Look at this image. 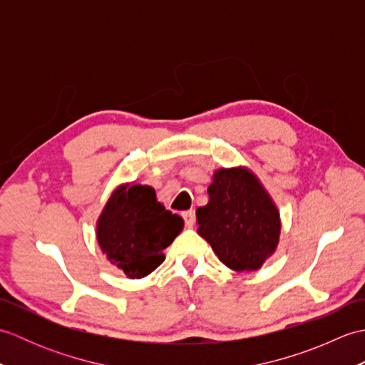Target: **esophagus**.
Returning <instances> with one entry per match:
<instances>
[{
    "label": "esophagus",
    "instance_id": "esophagus-1",
    "mask_svg": "<svg viewBox=\"0 0 365 365\" xmlns=\"http://www.w3.org/2000/svg\"><path fill=\"white\" fill-rule=\"evenodd\" d=\"M185 224H187V227H192L195 226V221H196V213L195 210H188V212H183L182 213Z\"/></svg>",
    "mask_w": 365,
    "mask_h": 365
}]
</instances>
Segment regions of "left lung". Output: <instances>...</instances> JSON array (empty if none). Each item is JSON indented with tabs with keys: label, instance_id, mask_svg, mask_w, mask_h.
I'll return each instance as SVG.
<instances>
[{
	"label": "left lung",
	"instance_id": "1",
	"mask_svg": "<svg viewBox=\"0 0 365 365\" xmlns=\"http://www.w3.org/2000/svg\"><path fill=\"white\" fill-rule=\"evenodd\" d=\"M208 204L196 210L197 234L235 271H254L274 252L281 220L259 178L245 168L218 169Z\"/></svg>",
	"mask_w": 365,
	"mask_h": 365
}]
</instances>
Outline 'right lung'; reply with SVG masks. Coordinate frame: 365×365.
<instances>
[{"label": "right lung", "mask_w": 365, "mask_h": 365, "mask_svg": "<svg viewBox=\"0 0 365 365\" xmlns=\"http://www.w3.org/2000/svg\"><path fill=\"white\" fill-rule=\"evenodd\" d=\"M183 220L166 210L147 185H125L108 200L97 222V240L113 265L128 277L158 268L163 251L183 230Z\"/></svg>", "instance_id": "right-lung-1"}]
</instances>
